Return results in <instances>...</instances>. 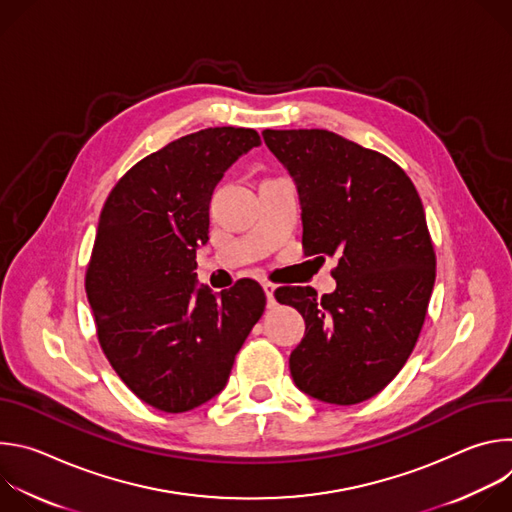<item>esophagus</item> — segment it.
Returning a JSON list of instances; mask_svg holds the SVG:
<instances>
[{
    "instance_id": "1",
    "label": "esophagus",
    "mask_w": 512,
    "mask_h": 512,
    "mask_svg": "<svg viewBox=\"0 0 512 512\" xmlns=\"http://www.w3.org/2000/svg\"><path fill=\"white\" fill-rule=\"evenodd\" d=\"M273 283H275V279H271V277H269V279H267V285H273Z\"/></svg>"
}]
</instances>
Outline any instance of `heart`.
Masks as SVG:
<instances>
[{
  "instance_id": "heart-1",
  "label": "heart",
  "mask_w": 512,
  "mask_h": 512,
  "mask_svg": "<svg viewBox=\"0 0 512 512\" xmlns=\"http://www.w3.org/2000/svg\"><path fill=\"white\" fill-rule=\"evenodd\" d=\"M283 188H289V184H287V180H277V182H265L263 186H261V196H271V194H275V192H279V190H283Z\"/></svg>"
}]
</instances>
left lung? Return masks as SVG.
<instances>
[{
    "label": "left lung",
    "instance_id": "obj_1",
    "mask_svg": "<svg viewBox=\"0 0 512 512\" xmlns=\"http://www.w3.org/2000/svg\"><path fill=\"white\" fill-rule=\"evenodd\" d=\"M249 135L208 127L135 164L99 218L87 296L97 336L121 381L148 405L184 413L227 387L265 302L255 283L204 285L196 249L208 241V204Z\"/></svg>",
    "mask_w": 512,
    "mask_h": 512
}]
</instances>
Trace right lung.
Returning a JSON list of instances; mask_svg holds the SVG:
<instances>
[{
	"label": "right lung",
	"instance_id": "obj_1",
	"mask_svg": "<svg viewBox=\"0 0 512 512\" xmlns=\"http://www.w3.org/2000/svg\"><path fill=\"white\" fill-rule=\"evenodd\" d=\"M265 143L296 182L304 255L338 259L334 291L294 306L306 334L291 379L318 401H367L401 371L425 320L435 253L423 204L395 162L332 131H273Z\"/></svg>",
	"mask_w": 512,
	"mask_h": 512
}]
</instances>
